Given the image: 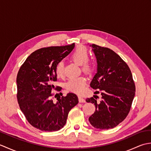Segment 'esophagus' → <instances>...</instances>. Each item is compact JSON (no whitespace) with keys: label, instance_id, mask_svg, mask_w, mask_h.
<instances>
[{"label":"esophagus","instance_id":"34e87169","mask_svg":"<svg viewBox=\"0 0 151 151\" xmlns=\"http://www.w3.org/2000/svg\"><path fill=\"white\" fill-rule=\"evenodd\" d=\"M78 101L80 102H85L86 100L81 96H78Z\"/></svg>","mask_w":151,"mask_h":151}]
</instances>
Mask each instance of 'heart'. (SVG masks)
I'll return each instance as SVG.
<instances>
[{
  "instance_id": "obj_1",
  "label": "heart",
  "mask_w": 151,
  "mask_h": 151,
  "mask_svg": "<svg viewBox=\"0 0 151 151\" xmlns=\"http://www.w3.org/2000/svg\"><path fill=\"white\" fill-rule=\"evenodd\" d=\"M70 58L78 65H81L82 71L86 73L91 72L92 65L89 62V53L88 50L84 47H78L73 51L70 55ZM55 73L58 77H62L64 75V64L62 61L57 63L55 67ZM87 80L83 76H78L69 78L65 84V87L69 91L75 93H81L84 90Z\"/></svg>"
}]
</instances>
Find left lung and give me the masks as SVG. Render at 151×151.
<instances>
[{"mask_svg":"<svg viewBox=\"0 0 151 151\" xmlns=\"http://www.w3.org/2000/svg\"><path fill=\"white\" fill-rule=\"evenodd\" d=\"M90 46L97 62V71L90 86L100 89L102 100L86 99V102L95 106L89 121L96 129H113L129 113L135 96V84L129 67L117 54L106 47L95 44Z\"/></svg>","mask_w":151,"mask_h":151,"instance_id":"8db88e82","label":"left lung"}]
</instances>
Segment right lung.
<instances>
[{
    "instance_id": "obj_1",
    "label": "right lung",
    "mask_w": 151,
    "mask_h": 151,
    "mask_svg": "<svg viewBox=\"0 0 151 151\" xmlns=\"http://www.w3.org/2000/svg\"><path fill=\"white\" fill-rule=\"evenodd\" d=\"M75 43L65 46L41 48L32 53L22 64L17 76V98L21 110L32 126L42 131L60 130L65 124L69 111L78 103L76 94L53 101L52 89L57 81L55 67L71 52ZM62 93H60V94ZM56 93L54 97H56Z\"/></svg>"
}]
</instances>
